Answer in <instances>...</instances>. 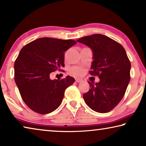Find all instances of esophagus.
<instances>
[{
    "instance_id": "1",
    "label": "esophagus",
    "mask_w": 146,
    "mask_h": 146,
    "mask_svg": "<svg viewBox=\"0 0 146 146\" xmlns=\"http://www.w3.org/2000/svg\"><path fill=\"white\" fill-rule=\"evenodd\" d=\"M75 81L77 82H81L82 81V80L80 79H76Z\"/></svg>"
}]
</instances>
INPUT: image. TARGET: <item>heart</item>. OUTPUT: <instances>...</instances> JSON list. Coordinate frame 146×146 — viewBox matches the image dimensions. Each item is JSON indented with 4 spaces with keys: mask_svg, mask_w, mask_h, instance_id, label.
Segmentation results:
<instances>
[{
    "mask_svg": "<svg viewBox=\"0 0 146 146\" xmlns=\"http://www.w3.org/2000/svg\"><path fill=\"white\" fill-rule=\"evenodd\" d=\"M84 69L80 67H73L70 69V72L74 75L80 76L83 73Z\"/></svg>",
    "mask_w": 146,
    "mask_h": 146,
    "instance_id": "heart-1",
    "label": "heart"
}]
</instances>
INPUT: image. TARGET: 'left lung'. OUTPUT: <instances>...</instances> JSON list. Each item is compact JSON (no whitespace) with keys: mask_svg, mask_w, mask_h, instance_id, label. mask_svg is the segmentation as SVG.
<instances>
[{"mask_svg":"<svg viewBox=\"0 0 146 146\" xmlns=\"http://www.w3.org/2000/svg\"><path fill=\"white\" fill-rule=\"evenodd\" d=\"M92 51L91 75H98L100 82H88L90 90L84 93L86 105L94 111L104 113L121 102L130 80L131 64L123 46L101 34L86 36L77 40Z\"/></svg>","mask_w":146,"mask_h":146,"instance_id":"left-lung-1","label":"left lung"}]
</instances>
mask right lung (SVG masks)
Masks as SVG:
<instances>
[{
	"label": "right lung",
	"mask_w": 146,
	"mask_h": 146,
	"mask_svg": "<svg viewBox=\"0 0 146 146\" xmlns=\"http://www.w3.org/2000/svg\"><path fill=\"white\" fill-rule=\"evenodd\" d=\"M75 40L43 37L24 46L14 63V80L26 105L39 114L56 110L64 92L75 79H50V74L64 67V53Z\"/></svg>",
	"instance_id": "1"
}]
</instances>
